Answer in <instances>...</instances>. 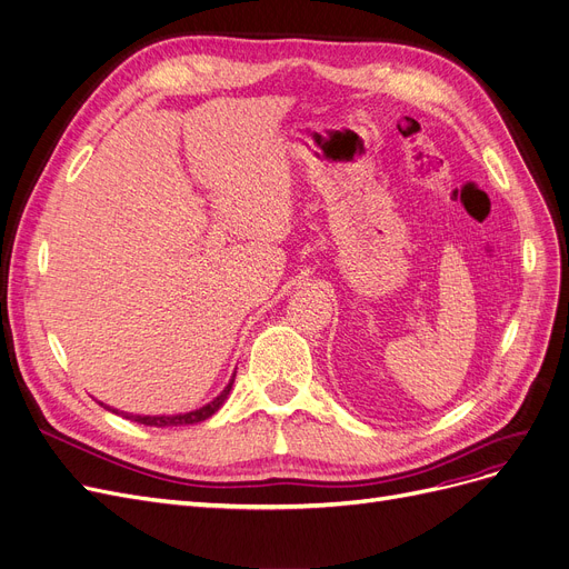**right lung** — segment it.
I'll list each match as a JSON object with an SVG mask.
<instances>
[{
	"instance_id": "right-lung-1",
	"label": "right lung",
	"mask_w": 569,
	"mask_h": 569,
	"mask_svg": "<svg viewBox=\"0 0 569 569\" xmlns=\"http://www.w3.org/2000/svg\"><path fill=\"white\" fill-rule=\"evenodd\" d=\"M232 383H234V375H232L230 383H228L223 390H220V395H216V398H213L209 405H204V407H200V409H194V411H186V413H171V416H141V413L118 411V409H113V407H109V405H104V402H100V405H102L104 409L113 411V413H120L122 418H128V421H134V423H141V426H151V428L192 426V423H202V421H207L209 416H213L220 407H223V402L228 400V395H230V390H232Z\"/></svg>"
}]
</instances>
